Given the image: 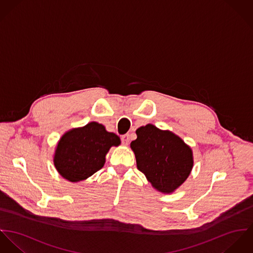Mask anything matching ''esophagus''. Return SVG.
I'll return each instance as SVG.
<instances>
[{
	"instance_id": "obj_1",
	"label": "esophagus",
	"mask_w": 253,
	"mask_h": 253,
	"mask_svg": "<svg viewBox=\"0 0 253 253\" xmlns=\"http://www.w3.org/2000/svg\"><path fill=\"white\" fill-rule=\"evenodd\" d=\"M121 140H122V143H123L124 145H128L129 140H130V137H129V135H128V134L123 135V136L121 137Z\"/></svg>"
}]
</instances>
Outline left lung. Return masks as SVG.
Masks as SVG:
<instances>
[{
    "instance_id": "left-lung-1",
    "label": "left lung",
    "mask_w": 253,
    "mask_h": 253,
    "mask_svg": "<svg viewBox=\"0 0 253 253\" xmlns=\"http://www.w3.org/2000/svg\"><path fill=\"white\" fill-rule=\"evenodd\" d=\"M131 142L137 167L159 192L169 194L178 188L193 168L192 149L178 136L152 124L136 131Z\"/></svg>"
}]
</instances>
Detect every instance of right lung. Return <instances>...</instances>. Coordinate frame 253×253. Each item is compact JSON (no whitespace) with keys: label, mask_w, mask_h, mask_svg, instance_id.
Masks as SVG:
<instances>
[{"label":"right lung","mask_w":253,"mask_h":253,"mask_svg":"<svg viewBox=\"0 0 253 253\" xmlns=\"http://www.w3.org/2000/svg\"><path fill=\"white\" fill-rule=\"evenodd\" d=\"M119 144L117 135L98 122H90L62 136L54 154V166L69 181L84 180L103 168L110 148Z\"/></svg>","instance_id":"right-lung-1"}]
</instances>
